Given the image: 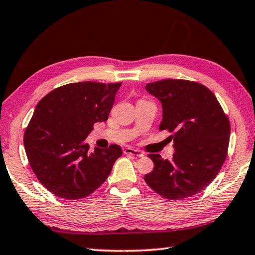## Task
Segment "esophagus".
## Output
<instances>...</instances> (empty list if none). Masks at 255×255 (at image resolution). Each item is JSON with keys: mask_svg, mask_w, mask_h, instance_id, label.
<instances>
[{"mask_svg": "<svg viewBox=\"0 0 255 255\" xmlns=\"http://www.w3.org/2000/svg\"><path fill=\"white\" fill-rule=\"evenodd\" d=\"M124 153H125V154H129V155H133V156H136V157H141V156H144V154L141 153L140 150L133 149V148H130V147L125 148Z\"/></svg>", "mask_w": 255, "mask_h": 255, "instance_id": "esophagus-1", "label": "esophagus"}]
</instances>
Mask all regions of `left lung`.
<instances>
[{
    "label": "left lung",
    "mask_w": 255,
    "mask_h": 255,
    "mask_svg": "<svg viewBox=\"0 0 255 255\" xmlns=\"http://www.w3.org/2000/svg\"><path fill=\"white\" fill-rule=\"evenodd\" d=\"M162 103L159 129L173 132L172 159L148 154L154 169L144 179L159 196L181 200L202 191L227 156L231 126L215 94L185 80H162L145 86Z\"/></svg>",
    "instance_id": "left-lung-1"
}]
</instances>
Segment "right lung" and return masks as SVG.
I'll return each mask as SVG.
<instances>
[{
    "label": "right lung",
    "instance_id": "add662e5",
    "mask_svg": "<svg viewBox=\"0 0 255 255\" xmlns=\"http://www.w3.org/2000/svg\"><path fill=\"white\" fill-rule=\"evenodd\" d=\"M122 83L80 82L57 88L38 103L23 144L37 179L53 195L85 198L105 182L122 147L90 150L84 139L96 123L107 122Z\"/></svg>",
    "mask_w": 255,
    "mask_h": 255
}]
</instances>
